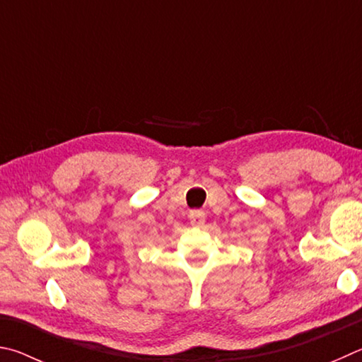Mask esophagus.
I'll use <instances>...</instances> for the list:
<instances>
[{
	"instance_id": "1",
	"label": "esophagus",
	"mask_w": 362,
	"mask_h": 362,
	"mask_svg": "<svg viewBox=\"0 0 362 362\" xmlns=\"http://www.w3.org/2000/svg\"><path fill=\"white\" fill-rule=\"evenodd\" d=\"M189 219H191L192 226H204L205 224V213L202 210H192L189 213Z\"/></svg>"
}]
</instances>
